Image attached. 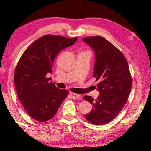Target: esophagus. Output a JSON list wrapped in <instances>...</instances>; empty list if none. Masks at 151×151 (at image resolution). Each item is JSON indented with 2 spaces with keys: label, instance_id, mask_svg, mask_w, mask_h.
<instances>
[{
  "label": "esophagus",
  "instance_id": "34e87169",
  "mask_svg": "<svg viewBox=\"0 0 151 151\" xmlns=\"http://www.w3.org/2000/svg\"><path fill=\"white\" fill-rule=\"evenodd\" d=\"M70 96L73 99H81V96L78 94L70 93Z\"/></svg>",
  "mask_w": 151,
  "mask_h": 151
}]
</instances>
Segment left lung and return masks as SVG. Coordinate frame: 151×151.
<instances>
[{"label":"left lung","instance_id":"left-lung-1","mask_svg":"<svg viewBox=\"0 0 151 151\" xmlns=\"http://www.w3.org/2000/svg\"><path fill=\"white\" fill-rule=\"evenodd\" d=\"M83 40L95 53L93 76L99 82L96 89L100 93L96 100L84 96L93 104L85 117L93 124H104L115 118L129 98L132 87L129 65L121 51L104 38L93 36Z\"/></svg>","mask_w":151,"mask_h":151}]
</instances>
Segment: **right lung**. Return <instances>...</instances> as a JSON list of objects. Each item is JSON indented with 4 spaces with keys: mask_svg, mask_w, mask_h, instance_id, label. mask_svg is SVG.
I'll list each match as a JSON object with an SVG mask.
<instances>
[{
    "mask_svg": "<svg viewBox=\"0 0 151 151\" xmlns=\"http://www.w3.org/2000/svg\"><path fill=\"white\" fill-rule=\"evenodd\" d=\"M77 38L47 35L32 42L18 62L14 81L18 97L33 119L45 122L54 116L68 91L50 82L53 60L61 50L73 45Z\"/></svg>",
    "mask_w": 151,
    "mask_h": 151,
    "instance_id": "1",
    "label": "right lung"
}]
</instances>
